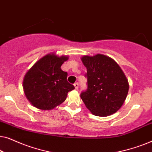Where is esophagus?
<instances>
[{"mask_svg":"<svg viewBox=\"0 0 152 152\" xmlns=\"http://www.w3.org/2000/svg\"><path fill=\"white\" fill-rule=\"evenodd\" d=\"M74 86H75V88L76 90H77L78 88H79V84H78V83H77V82L75 83V84H74Z\"/></svg>","mask_w":152,"mask_h":152,"instance_id":"1","label":"esophagus"}]
</instances>
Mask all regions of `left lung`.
I'll return each instance as SVG.
<instances>
[{"instance_id":"left-lung-1","label":"left lung","mask_w":152,"mask_h":152,"mask_svg":"<svg viewBox=\"0 0 152 152\" xmlns=\"http://www.w3.org/2000/svg\"><path fill=\"white\" fill-rule=\"evenodd\" d=\"M86 67L87 89L80 97L93 115L107 116L115 113L125 100L129 84L118 64L106 55L82 58Z\"/></svg>"}]
</instances>
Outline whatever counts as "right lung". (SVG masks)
Segmentation results:
<instances>
[{"label":"right lung","instance_id":"1","mask_svg":"<svg viewBox=\"0 0 152 152\" xmlns=\"http://www.w3.org/2000/svg\"><path fill=\"white\" fill-rule=\"evenodd\" d=\"M68 57L48 54L39 59L27 72L23 89L27 99L34 107L51 110L66 100L67 93L75 88L67 81L68 73L61 66Z\"/></svg>","mask_w":152,"mask_h":152}]
</instances>
